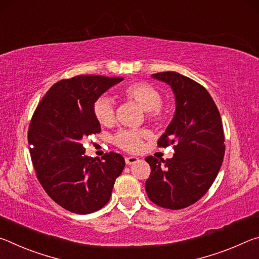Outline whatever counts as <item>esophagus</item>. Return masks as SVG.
I'll list each match as a JSON object with an SVG mask.
<instances>
[{"label":"esophagus","mask_w":259,"mask_h":259,"mask_svg":"<svg viewBox=\"0 0 259 259\" xmlns=\"http://www.w3.org/2000/svg\"><path fill=\"white\" fill-rule=\"evenodd\" d=\"M137 161H138V157H136V156H126L125 157V163L129 165L136 163Z\"/></svg>","instance_id":"obj_1"}]
</instances>
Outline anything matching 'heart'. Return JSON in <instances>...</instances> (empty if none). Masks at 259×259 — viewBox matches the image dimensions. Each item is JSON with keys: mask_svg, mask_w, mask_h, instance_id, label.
I'll return each mask as SVG.
<instances>
[{"mask_svg": "<svg viewBox=\"0 0 259 259\" xmlns=\"http://www.w3.org/2000/svg\"><path fill=\"white\" fill-rule=\"evenodd\" d=\"M121 95L131 102L139 105L146 112L148 120L160 122L164 119L162 108V96L155 87L147 82H133L121 89ZM94 115L98 123L111 125L115 121V107L112 98L108 96H100L95 100L93 106ZM145 130L123 129L116 133L113 137V143L116 146L128 152L138 151L142 146L143 139L147 137Z\"/></svg>", "mask_w": 259, "mask_h": 259, "instance_id": "b5f03b06", "label": "heart"}]
</instances>
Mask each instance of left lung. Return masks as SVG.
<instances>
[{"instance_id": "8db88e82", "label": "left lung", "mask_w": 259, "mask_h": 259, "mask_svg": "<svg viewBox=\"0 0 259 259\" xmlns=\"http://www.w3.org/2000/svg\"><path fill=\"white\" fill-rule=\"evenodd\" d=\"M171 87L176 112L159 146L172 144L171 159L147 156L148 198L162 208L178 210L195 203L216 179L225 154L221 114L211 96L198 82L176 72L153 74Z\"/></svg>"}]
</instances>
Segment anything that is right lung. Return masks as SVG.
<instances>
[{
    "instance_id": "1",
    "label": "right lung",
    "mask_w": 259,
    "mask_h": 259,
    "mask_svg": "<svg viewBox=\"0 0 259 259\" xmlns=\"http://www.w3.org/2000/svg\"><path fill=\"white\" fill-rule=\"evenodd\" d=\"M123 77L78 75L55 83L38 103L28 128L29 153L47 194L71 212L97 211L111 198L123 156L84 155L82 139L100 133L95 100Z\"/></svg>"
}]
</instances>
